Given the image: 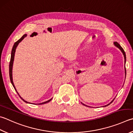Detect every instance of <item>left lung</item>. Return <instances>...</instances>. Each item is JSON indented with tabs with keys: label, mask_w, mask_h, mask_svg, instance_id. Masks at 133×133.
Listing matches in <instances>:
<instances>
[{
	"label": "left lung",
	"mask_w": 133,
	"mask_h": 133,
	"mask_svg": "<svg viewBox=\"0 0 133 133\" xmlns=\"http://www.w3.org/2000/svg\"><path fill=\"white\" fill-rule=\"evenodd\" d=\"M113 44H114V45L115 46H116L117 48H119V49L121 50V52H122V54H123V56H124V63H125V60H126V56H125V52H124V50H123V48H122V46H120L119 44V43H117V42H113ZM124 69H125V76H126V71H125V66H124ZM115 99V98L113 99L111 101V102L109 103H108V104H107V105H105V106H103V107H107V106H108L109 105H110L111 103H112L113 101V100ZM81 103H83L81 102ZM83 105H85V106H87V105H85V104H84V103H83ZM87 107H88V106H87Z\"/></svg>",
	"instance_id": "8db88e82"
}]
</instances>
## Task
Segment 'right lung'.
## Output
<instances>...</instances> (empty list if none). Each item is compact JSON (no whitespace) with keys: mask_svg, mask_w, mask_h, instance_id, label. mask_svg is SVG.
I'll list each match as a JSON object with an SVG mask.
<instances>
[{"mask_svg":"<svg viewBox=\"0 0 133 133\" xmlns=\"http://www.w3.org/2000/svg\"><path fill=\"white\" fill-rule=\"evenodd\" d=\"M26 34H24V35L22 37H21L20 39H18L17 41L15 43H14L13 48H12V50H11V58H10V64H9V76H10V81H11V83L12 85H13L14 88L15 89L16 91L17 92V93L18 94V95L20 96V98L22 99L24 102H25V103H30V102H28L27 101H25L24 99L23 98L21 97V96L19 95V94L18 93V92L16 90V88L15 87V86H14V84L13 83V62H14V55H15V52H16V49L18 45L19 44V43L21 42L24 39V38L25 37H26ZM52 99H50L49 100H48L47 101H45V102H43L42 103H32V104H34V105H42V104H45V103H46L48 102H50V101L52 100Z\"/></svg>","mask_w":133,"mask_h":133,"instance_id":"obj_1","label":"right lung"}]
</instances>
